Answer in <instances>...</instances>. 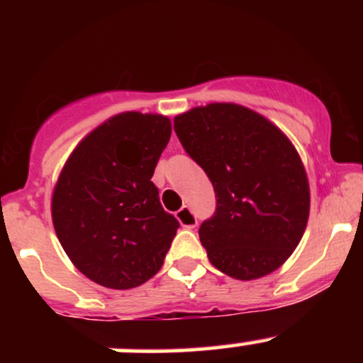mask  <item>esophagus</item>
Instances as JSON below:
<instances>
[{"label":"esophagus","mask_w":363,"mask_h":363,"mask_svg":"<svg viewBox=\"0 0 363 363\" xmlns=\"http://www.w3.org/2000/svg\"><path fill=\"white\" fill-rule=\"evenodd\" d=\"M177 220L184 228H194L196 225H198V218H196V215L193 213V210H191L189 206H182L181 210L177 211Z\"/></svg>","instance_id":"obj_1"}]
</instances>
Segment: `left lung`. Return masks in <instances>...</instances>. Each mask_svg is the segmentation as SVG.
Returning <instances> with one entry per match:
<instances>
[{"label": "left lung", "instance_id": "1", "mask_svg": "<svg viewBox=\"0 0 363 363\" xmlns=\"http://www.w3.org/2000/svg\"><path fill=\"white\" fill-rule=\"evenodd\" d=\"M174 131L215 189V213L199 227L211 264L235 280L280 268L301 242L311 206L290 140L237 104L191 109L174 119Z\"/></svg>", "mask_w": 363, "mask_h": 363}]
</instances>
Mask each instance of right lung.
Returning <instances> with one entry per match:
<instances>
[{
	"label": "right lung",
	"instance_id": "1",
	"mask_svg": "<svg viewBox=\"0 0 363 363\" xmlns=\"http://www.w3.org/2000/svg\"><path fill=\"white\" fill-rule=\"evenodd\" d=\"M169 118L114 116L69 155L52 194L57 239L80 272L99 285L128 290L162 268L179 228L152 182L170 140Z\"/></svg>",
	"mask_w": 363,
	"mask_h": 363
}]
</instances>
